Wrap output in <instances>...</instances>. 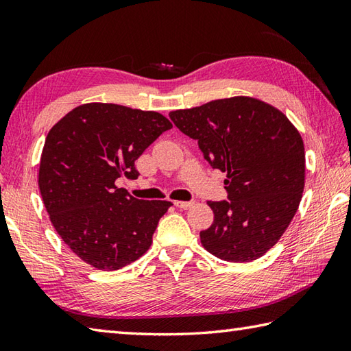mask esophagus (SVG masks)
Listing matches in <instances>:
<instances>
[{
    "instance_id": "1",
    "label": "esophagus",
    "mask_w": 351,
    "mask_h": 351,
    "mask_svg": "<svg viewBox=\"0 0 351 351\" xmlns=\"http://www.w3.org/2000/svg\"><path fill=\"white\" fill-rule=\"evenodd\" d=\"M175 205L178 208H181V210H187V208H191L193 207V202H187V201H176L175 202Z\"/></svg>"
}]
</instances>
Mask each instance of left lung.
<instances>
[{
	"label": "left lung",
	"mask_w": 351,
	"mask_h": 351,
	"mask_svg": "<svg viewBox=\"0 0 351 351\" xmlns=\"http://www.w3.org/2000/svg\"><path fill=\"white\" fill-rule=\"evenodd\" d=\"M197 140L213 169L226 171L230 201L208 202L215 213L201 243L234 263L262 257L285 234L303 197L306 155L292 121L263 100L236 95L170 114Z\"/></svg>",
	"instance_id": "obj_1"
}]
</instances>
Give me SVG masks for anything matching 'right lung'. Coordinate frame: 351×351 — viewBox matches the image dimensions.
Listing matches in <instances>:
<instances>
[{
    "instance_id": "1",
    "label": "right lung",
    "mask_w": 351,
    "mask_h": 351,
    "mask_svg": "<svg viewBox=\"0 0 351 351\" xmlns=\"http://www.w3.org/2000/svg\"><path fill=\"white\" fill-rule=\"evenodd\" d=\"M171 123L162 114L85 103L48 132L38 184L48 217L75 256L100 271L138 260L171 202L144 201L115 185L138 178L135 160Z\"/></svg>"
}]
</instances>
